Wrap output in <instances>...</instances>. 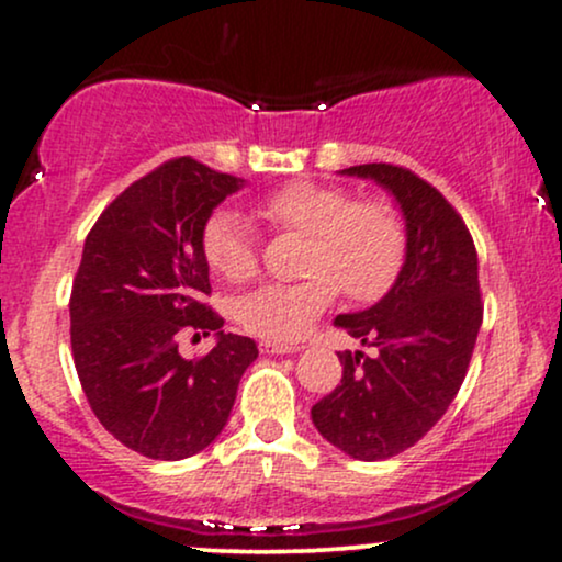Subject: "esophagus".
Listing matches in <instances>:
<instances>
[{
	"mask_svg": "<svg viewBox=\"0 0 562 562\" xmlns=\"http://www.w3.org/2000/svg\"><path fill=\"white\" fill-rule=\"evenodd\" d=\"M301 351V346H280V344H261V353H295Z\"/></svg>",
	"mask_w": 562,
	"mask_h": 562,
	"instance_id": "34e87169",
	"label": "esophagus"
}]
</instances>
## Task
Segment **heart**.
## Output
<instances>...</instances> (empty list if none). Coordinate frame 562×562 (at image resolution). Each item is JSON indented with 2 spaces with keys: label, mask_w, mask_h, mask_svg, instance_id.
<instances>
[{
  "label": "heart",
  "mask_w": 562,
  "mask_h": 562,
  "mask_svg": "<svg viewBox=\"0 0 562 562\" xmlns=\"http://www.w3.org/2000/svg\"><path fill=\"white\" fill-rule=\"evenodd\" d=\"M259 214L277 229L308 237L306 280L263 285L235 303L245 333L267 344H293L312 330L338 288L351 301L370 303L389 293L406 254V229L389 200H353V192L327 182H288L259 200ZM203 256L227 282H248L259 272V250L245 218L218 209L205 218Z\"/></svg>",
  "instance_id": "heart-1"
}]
</instances>
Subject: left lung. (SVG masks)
<instances>
[{"label": "left lung", "instance_id": "8db88e82", "mask_svg": "<svg viewBox=\"0 0 562 562\" xmlns=\"http://www.w3.org/2000/svg\"><path fill=\"white\" fill-rule=\"evenodd\" d=\"M344 173L375 179L396 198L406 256L375 306L335 317V325L378 353H340L344 378L312 406V420L348 457L378 462L415 447L468 375L483 322L479 254L462 216L415 171L364 164Z\"/></svg>", "mask_w": 562, "mask_h": 562}]
</instances>
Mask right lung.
I'll list each match as a JSON object with an SVG mask.
<instances>
[{"mask_svg":"<svg viewBox=\"0 0 562 562\" xmlns=\"http://www.w3.org/2000/svg\"><path fill=\"white\" fill-rule=\"evenodd\" d=\"M243 179L173 158L128 184L83 243L70 290V348L97 420L150 460H184L229 420L243 372L259 357L250 338L224 333L203 256L205 218ZM182 329L217 333L184 360Z\"/></svg>","mask_w":562,"mask_h":562,"instance_id":"obj_1","label":"right lung"}]
</instances>
